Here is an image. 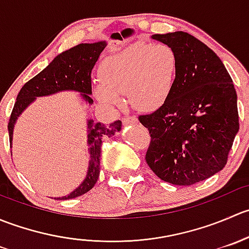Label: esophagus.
I'll list each match as a JSON object with an SVG mask.
<instances>
[{
  "label": "esophagus",
  "mask_w": 249,
  "mask_h": 249,
  "mask_svg": "<svg viewBox=\"0 0 249 249\" xmlns=\"http://www.w3.org/2000/svg\"><path fill=\"white\" fill-rule=\"evenodd\" d=\"M135 123H137V118L136 117H124V118H123V124H124V125L135 124Z\"/></svg>",
  "instance_id": "obj_1"
}]
</instances>
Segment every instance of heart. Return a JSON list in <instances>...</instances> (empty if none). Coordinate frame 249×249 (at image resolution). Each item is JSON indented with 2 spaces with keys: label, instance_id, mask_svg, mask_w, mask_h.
<instances>
[{
  "label": "heart",
  "instance_id": "1",
  "mask_svg": "<svg viewBox=\"0 0 249 249\" xmlns=\"http://www.w3.org/2000/svg\"><path fill=\"white\" fill-rule=\"evenodd\" d=\"M177 73V56L167 44L137 42L106 57L100 64L99 77L92 87L95 97L110 108L123 105L127 92L135 108L155 110L166 102Z\"/></svg>",
  "mask_w": 249,
  "mask_h": 249
}]
</instances>
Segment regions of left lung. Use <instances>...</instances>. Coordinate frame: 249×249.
<instances>
[{"mask_svg": "<svg viewBox=\"0 0 249 249\" xmlns=\"http://www.w3.org/2000/svg\"><path fill=\"white\" fill-rule=\"evenodd\" d=\"M171 47L177 73L169 99L139 120L149 131L145 162L161 180L192 185L227 165L240 129L237 95L222 60L183 31L153 35Z\"/></svg>", "mask_w": 249, "mask_h": 249, "instance_id": "8db88e82", "label": "left lung"}]
</instances>
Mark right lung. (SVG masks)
<instances>
[{
	"label": "right lung",
	"instance_id": "1",
	"mask_svg": "<svg viewBox=\"0 0 249 249\" xmlns=\"http://www.w3.org/2000/svg\"><path fill=\"white\" fill-rule=\"evenodd\" d=\"M105 46H106L105 42L78 44L57 55L43 71L25 83L18 94L17 101L9 117V143H12L13 127L17 118L36 97L52 95L62 90H76L82 94L85 101L89 104L94 102L90 97L91 71L100 54L105 49ZM120 129H122L120 120H117L109 125L94 123L92 119L88 120V145H89L90 160L87 177L74 192L67 196L57 197L56 200L73 199L92 189L100 176L102 142L115 135V132L120 131Z\"/></svg>",
	"mask_w": 249,
	"mask_h": 249
}]
</instances>
